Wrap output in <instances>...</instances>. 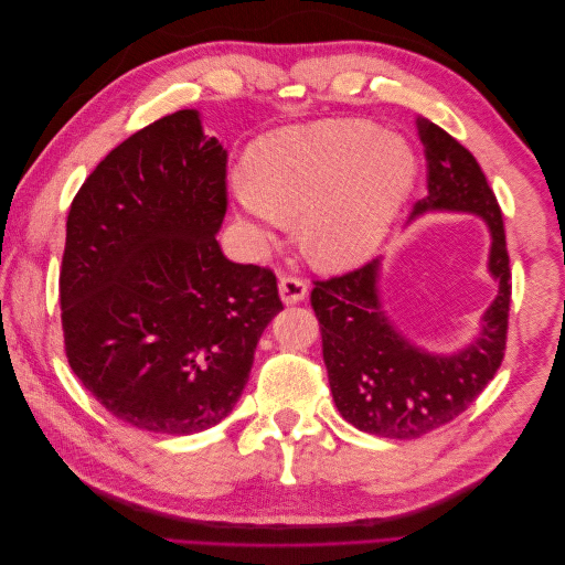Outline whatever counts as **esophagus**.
<instances>
[{
	"label": "esophagus",
	"mask_w": 565,
	"mask_h": 565,
	"mask_svg": "<svg viewBox=\"0 0 565 565\" xmlns=\"http://www.w3.org/2000/svg\"><path fill=\"white\" fill-rule=\"evenodd\" d=\"M278 289H280V299L285 303H299L306 295H309V282L299 276H289V273H282L278 280Z\"/></svg>",
	"instance_id": "obj_1"
}]
</instances>
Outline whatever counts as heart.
Listing matches in <instances>:
<instances>
[{
	"label": "heart",
	"mask_w": 565,
	"mask_h": 565,
	"mask_svg": "<svg viewBox=\"0 0 565 565\" xmlns=\"http://www.w3.org/2000/svg\"><path fill=\"white\" fill-rule=\"evenodd\" d=\"M415 148L363 119L285 127L256 141L233 195L259 237L299 216L306 254L320 266L365 262L417 179Z\"/></svg>",
	"instance_id": "obj_1"
}]
</instances>
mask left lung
<instances>
[{
	"instance_id": "left-lung-1",
	"label": "left lung",
	"mask_w": 565,
	"mask_h": 565,
	"mask_svg": "<svg viewBox=\"0 0 565 565\" xmlns=\"http://www.w3.org/2000/svg\"><path fill=\"white\" fill-rule=\"evenodd\" d=\"M426 152V193L413 218L431 210L483 216L492 233L490 273L500 292L469 349L443 358L415 349L393 330L377 295L380 259L328 280H313L311 306L320 322L322 361L334 405L349 424L382 438H419L478 398L507 349L511 268L502 210L476 158L448 131L419 119Z\"/></svg>"
}]
</instances>
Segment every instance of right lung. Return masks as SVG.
Returning a JSON list of instances; mask_svg holds the SVG:
<instances>
[{"label": "right lung", "instance_id": "obj_1", "mask_svg": "<svg viewBox=\"0 0 565 565\" xmlns=\"http://www.w3.org/2000/svg\"><path fill=\"white\" fill-rule=\"evenodd\" d=\"M226 164L198 113L179 110L110 150L67 212V363L136 429L188 436L224 419L282 309L276 273L233 264L218 247Z\"/></svg>", "mask_w": 565, "mask_h": 565}]
</instances>
